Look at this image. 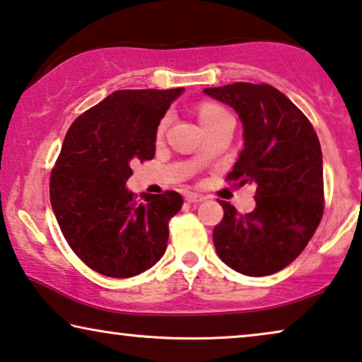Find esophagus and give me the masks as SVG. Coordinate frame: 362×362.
Instances as JSON below:
<instances>
[{"label":"esophagus","mask_w":362,"mask_h":362,"mask_svg":"<svg viewBox=\"0 0 362 362\" xmlns=\"http://www.w3.org/2000/svg\"><path fill=\"white\" fill-rule=\"evenodd\" d=\"M204 200H205L204 195H199V194L187 195V202H189V204H200V202H204Z\"/></svg>","instance_id":"34e87169"}]
</instances>
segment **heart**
<instances>
[{
  "mask_svg": "<svg viewBox=\"0 0 362 362\" xmlns=\"http://www.w3.org/2000/svg\"><path fill=\"white\" fill-rule=\"evenodd\" d=\"M225 109H221L220 105H216L214 103H204L199 107V120L200 124H210L214 122V120H216L218 117H221V115H225ZM167 125V119H163L160 125H158V134L163 132V129H165Z\"/></svg>",
  "mask_w": 362,
  "mask_h": 362,
  "instance_id": "obj_1",
  "label": "heart"
}]
</instances>
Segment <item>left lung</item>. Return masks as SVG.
Segmentation results:
<instances>
[{
  "label": "left lung",
  "instance_id": "left-lung-1",
  "mask_svg": "<svg viewBox=\"0 0 362 362\" xmlns=\"http://www.w3.org/2000/svg\"><path fill=\"white\" fill-rule=\"evenodd\" d=\"M204 93L230 105L243 125V148L226 178L257 189V205L247 215L220 200L216 253L247 276L273 274L305 250L321 221L320 141L306 115L272 86L235 83Z\"/></svg>",
  "mask_w": 362,
  "mask_h": 362
}]
</instances>
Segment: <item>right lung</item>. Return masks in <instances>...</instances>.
<instances>
[{
    "label": "right lung",
    "mask_w": 362,
    "mask_h": 362,
    "mask_svg": "<svg viewBox=\"0 0 362 362\" xmlns=\"http://www.w3.org/2000/svg\"><path fill=\"white\" fill-rule=\"evenodd\" d=\"M184 90H115L66 134L51 173V206L72 252L104 276H136L165 253L168 221L184 199L168 190L137 200L125 182L134 162L156 156L158 124Z\"/></svg>",
    "instance_id": "obj_1"
}]
</instances>
